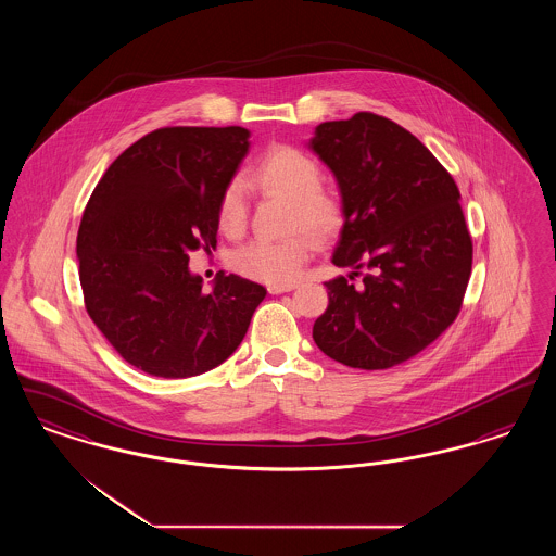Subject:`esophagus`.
<instances>
[{
    "label": "esophagus",
    "mask_w": 556,
    "mask_h": 556,
    "mask_svg": "<svg viewBox=\"0 0 556 556\" xmlns=\"http://www.w3.org/2000/svg\"><path fill=\"white\" fill-rule=\"evenodd\" d=\"M268 290V293H273V295H277V293H286V291L295 290V286H268L266 288Z\"/></svg>",
    "instance_id": "1"
}]
</instances>
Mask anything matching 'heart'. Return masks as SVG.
<instances>
[{
    "mask_svg": "<svg viewBox=\"0 0 556 556\" xmlns=\"http://www.w3.org/2000/svg\"><path fill=\"white\" fill-rule=\"evenodd\" d=\"M320 166L298 148L273 146L258 159L252 168L250 181L263 193H275L291 200V229L298 233L293 238L254 239L238 248L231 254V266L239 275L273 283L288 286L298 279L302 266L315 252V238L331 239L344 225V204L338 193L320 187ZM218 229L238 238L248 225V195L241 179H231L223 187L216 202Z\"/></svg>",
    "mask_w": 556,
    "mask_h": 556,
    "instance_id": "b5f03b06",
    "label": "heart"
}]
</instances>
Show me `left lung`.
Listing matches in <instances>:
<instances>
[{
  "mask_svg": "<svg viewBox=\"0 0 556 556\" xmlns=\"http://www.w3.org/2000/svg\"><path fill=\"white\" fill-rule=\"evenodd\" d=\"M311 148L344 204L333 265L352 268L325 283L329 306L315 320V344L352 369L396 367L460 313L473 241L458 187L413 132L372 112L320 123Z\"/></svg>",
  "mask_w": 556,
  "mask_h": 556,
  "instance_id": "1",
  "label": "left lung"
}]
</instances>
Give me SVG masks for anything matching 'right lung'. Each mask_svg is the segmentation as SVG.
I'll return each instance as SVG.
<instances>
[{
  "instance_id": "obj_1",
  "label": "right lung",
  "mask_w": 556,
  "mask_h": 556,
  "mask_svg": "<svg viewBox=\"0 0 556 556\" xmlns=\"http://www.w3.org/2000/svg\"><path fill=\"white\" fill-rule=\"evenodd\" d=\"M243 127H164L108 166L77 236L85 308L135 369L184 379L241 344L263 286L218 273L211 293L189 252L216 245V202L248 154Z\"/></svg>"
}]
</instances>
